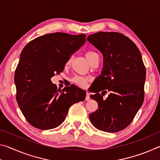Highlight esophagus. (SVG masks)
I'll return each instance as SVG.
<instances>
[{
    "label": "esophagus",
    "instance_id": "34e87169",
    "mask_svg": "<svg viewBox=\"0 0 160 160\" xmlns=\"http://www.w3.org/2000/svg\"><path fill=\"white\" fill-rule=\"evenodd\" d=\"M90 99V94L88 93L86 94V97H85V100L86 101H88V100Z\"/></svg>",
    "mask_w": 160,
    "mask_h": 160
}]
</instances>
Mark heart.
<instances>
[{"label": "heart", "instance_id": "heart-1", "mask_svg": "<svg viewBox=\"0 0 160 160\" xmlns=\"http://www.w3.org/2000/svg\"><path fill=\"white\" fill-rule=\"evenodd\" d=\"M85 56L87 59H88V61L90 62V64H92L94 61H99V56L98 53L92 51H89L88 52H86ZM70 61L71 59H69L67 62V64H69L70 63ZM89 78H84L81 76H75L72 78V82L76 84V85H79L80 87H85L87 85V82H88Z\"/></svg>", "mask_w": 160, "mask_h": 160}]
</instances>
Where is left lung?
Here are the masks:
<instances>
[{"label":"left lung","mask_w":160,"mask_h":160,"mask_svg":"<svg viewBox=\"0 0 160 160\" xmlns=\"http://www.w3.org/2000/svg\"><path fill=\"white\" fill-rule=\"evenodd\" d=\"M87 40L100 51L104 60L101 75L92 83L97 88L90 98L98 103V109L89 115L91 123L104 132L122 131L144 101L146 70L141 53L129 38L118 32H97ZM107 91L110 94L104 100Z\"/></svg>","instance_id":"left-lung-1"}]
</instances>
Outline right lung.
Listing matches in <instances>:
<instances>
[{"label": "right lung", "mask_w": 160, "mask_h": 160, "mask_svg": "<svg viewBox=\"0 0 160 160\" xmlns=\"http://www.w3.org/2000/svg\"><path fill=\"white\" fill-rule=\"evenodd\" d=\"M85 37L84 34H47L29 42L22 51L15 72L16 99L34 128H56L72 104L85 100V90L72 85L61 91L51 78L63 72L70 56L85 44Z\"/></svg>", "instance_id": "right-lung-1"}]
</instances>
